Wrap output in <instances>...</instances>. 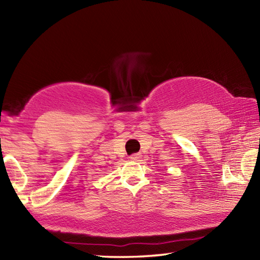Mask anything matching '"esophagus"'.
<instances>
[{
  "label": "esophagus",
  "mask_w": 260,
  "mask_h": 260,
  "mask_svg": "<svg viewBox=\"0 0 260 260\" xmlns=\"http://www.w3.org/2000/svg\"><path fill=\"white\" fill-rule=\"evenodd\" d=\"M142 157V155L140 153H135V154H132V155L129 156L131 161H140V158Z\"/></svg>",
  "instance_id": "34e87169"
}]
</instances>
